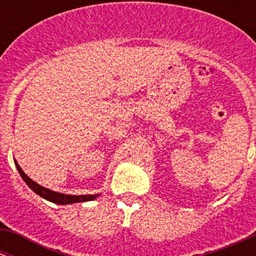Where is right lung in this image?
<instances>
[{
  "label": "right lung",
  "mask_w": 256,
  "mask_h": 256,
  "mask_svg": "<svg viewBox=\"0 0 256 256\" xmlns=\"http://www.w3.org/2000/svg\"><path fill=\"white\" fill-rule=\"evenodd\" d=\"M14 164H16L18 172H20V177L23 178V180L26 182V184L30 188L34 193H37L40 197L44 198V200H49V202L56 203V204H72V203H80V202H89V200H94L95 198L99 197L100 194H80V196H73V194H64V193L54 192V190H49V188L43 187V186L38 184L37 182H34L33 180H30L27 174L23 172V170L20 168V164H17V161L14 160Z\"/></svg>",
  "instance_id": "obj_1"
}]
</instances>
